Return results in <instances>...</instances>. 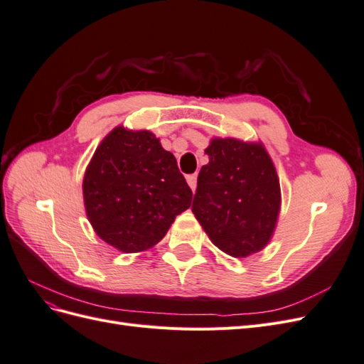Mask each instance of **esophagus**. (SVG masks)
I'll use <instances>...</instances> for the list:
<instances>
[{"label": "esophagus", "instance_id": "1", "mask_svg": "<svg viewBox=\"0 0 364 364\" xmlns=\"http://www.w3.org/2000/svg\"><path fill=\"white\" fill-rule=\"evenodd\" d=\"M186 182H188L190 188L193 191H196V186H197V176L196 174H191V176H186Z\"/></svg>", "mask_w": 364, "mask_h": 364}]
</instances>
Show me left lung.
Wrapping results in <instances>:
<instances>
[{"instance_id": "obj_1", "label": "left lung", "mask_w": 364, "mask_h": 364, "mask_svg": "<svg viewBox=\"0 0 364 364\" xmlns=\"http://www.w3.org/2000/svg\"><path fill=\"white\" fill-rule=\"evenodd\" d=\"M193 200L209 240L228 255L246 258L269 245L281 211V186L262 142L213 138Z\"/></svg>"}]
</instances>
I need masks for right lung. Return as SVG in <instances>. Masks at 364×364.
Masks as SVG:
<instances>
[{"instance_id":"1","label":"right lung","mask_w":364,"mask_h":364,"mask_svg":"<svg viewBox=\"0 0 364 364\" xmlns=\"http://www.w3.org/2000/svg\"><path fill=\"white\" fill-rule=\"evenodd\" d=\"M193 191L173 153L150 130L118 126L97 147L83 178L95 234L119 252H144L164 238Z\"/></svg>"}]
</instances>
